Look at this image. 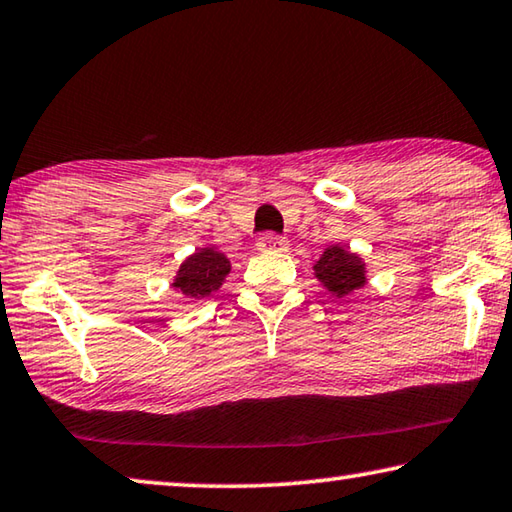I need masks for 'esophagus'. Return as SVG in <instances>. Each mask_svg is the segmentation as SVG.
<instances>
[{
    "label": "esophagus",
    "mask_w": 512,
    "mask_h": 512,
    "mask_svg": "<svg viewBox=\"0 0 512 512\" xmlns=\"http://www.w3.org/2000/svg\"><path fill=\"white\" fill-rule=\"evenodd\" d=\"M257 248L264 250V253H280V250L287 248V239L275 232H264L257 241Z\"/></svg>",
    "instance_id": "esophagus-1"
}]
</instances>
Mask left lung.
Segmentation results:
<instances>
[{
  "instance_id": "obj_1",
  "label": "left lung",
  "mask_w": 512,
  "mask_h": 512,
  "mask_svg": "<svg viewBox=\"0 0 512 512\" xmlns=\"http://www.w3.org/2000/svg\"><path fill=\"white\" fill-rule=\"evenodd\" d=\"M316 278L328 287L332 294L344 298L364 285V266L358 255L346 253L339 246L328 248L314 266Z\"/></svg>"
}]
</instances>
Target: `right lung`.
Instances as JSON below:
<instances>
[{
  "instance_id": "right-lung-1",
  "label": "right lung",
  "mask_w": 512,
  "mask_h": 512,
  "mask_svg": "<svg viewBox=\"0 0 512 512\" xmlns=\"http://www.w3.org/2000/svg\"><path fill=\"white\" fill-rule=\"evenodd\" d=\"M230 273V262L214 250H198L180 266L175 285L186 298H207L221 287L225 275Z\"/></svg>"
}]
</instances>
